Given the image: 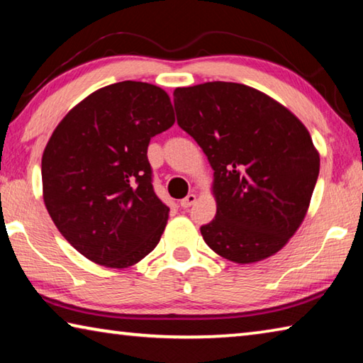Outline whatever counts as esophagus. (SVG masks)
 Listing matches in <instances>:
<instances>
[{
    "label": "esophagus",
    "mask_w": 363,
    "mask_h": 363,
    "mask_svg": "<svg viewBox=\"0 0 363 363\" xmlns=\"http://www.w3.org/2000/svg\"><path fill=\"white\" fill-rule=\"evenodd\" d=\"M195 201H196V195L195 194H189L186 199H182L179 201V205H181V208H189V206H192Z\"/></svg>",
    "instance_id": "obj_1"
}]
</instances>
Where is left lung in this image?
Segmentation results:
<instances>
[{
	"mask_svg": "<svg viewBox=\"0 0 363 363\" xmlns=\"http://www.w3.org/2000/svg\"><path fill=\"white\" fill-rule=\"evenodd\" d=\"M174 108L214 171L216 216L200 227L208 247L237 264L277 253L303 224L320 169L307 128L240 83L176 88Z\"/></svg>",
	"mask_w": 363,
	"mask_h": 363,
	"instance_id": "1",
	"label": "left lung"
}]
</instances>
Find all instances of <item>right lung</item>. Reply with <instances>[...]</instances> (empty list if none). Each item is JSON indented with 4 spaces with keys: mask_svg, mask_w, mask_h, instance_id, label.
Listing matches in <instances>:
<instances>
[{
    "mask_svg": "<svg viewBox=\"0 0 363 363\" xmlns=\"http://www.w3.org/2000/svg\"><path fill=\"white\" fill-rule=\"evenodd\" d=\"M173 125L167 91L120 82L78 102L49 138L43 200L62 237L89 261L126 269L158 245L169 208L153 192L147 147Z\"/></svg>",
    "mask_w": 363,
    "mask_h": 363,
    "instance_id": "1",
    "label": "right lung"
}]
</instances>
